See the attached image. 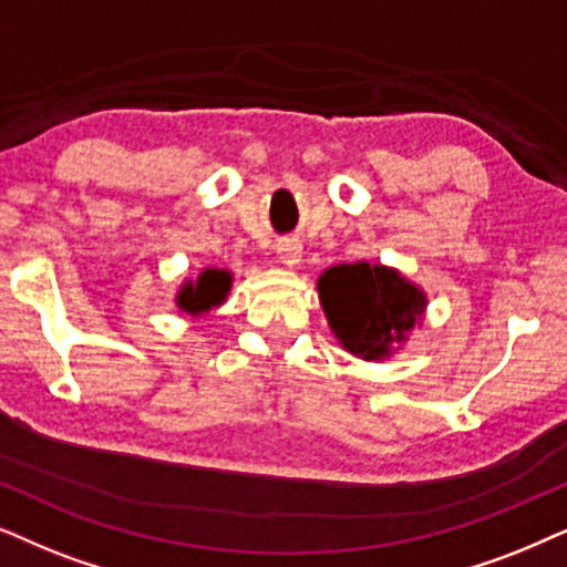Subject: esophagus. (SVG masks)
<instances>
[{
  "label": "esophagus",
  "instance_id": "esophagus-1",
  "mask_svg": "<svg viewBox=\"0 0 567 567\" xmlns=\"http://www.w3.org/2000/svg\"><path fill=\"white\" fill-rule=\"evenodd\" d=\"M277 259L279 264H285V267H298L300 259H303V246H300V240L296 238H285L277 244Z\"/></svg>",
  "mask_w": 567,
  "mask_h": 567
}]
</instances>
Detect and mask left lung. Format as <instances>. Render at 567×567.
<instances>
[{"label": "left lung", "mask_w": 567, "mask_h": 567, "mask_svg": "<svg viewBox=\"0 0 567 567\" xmlns=\"http://www.w3.org/2000/svg\"><path fill=\"white\" fill-rule=\"evenodd\" d=\"M331 334L354 358L389 360L422 327L427 292L386 264H334L316 279Z\"/></svg>", "instance_id": "1"}]
</instances>
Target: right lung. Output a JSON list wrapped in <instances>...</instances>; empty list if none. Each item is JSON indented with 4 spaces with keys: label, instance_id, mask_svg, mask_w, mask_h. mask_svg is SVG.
Here are the masks:
<instances>
[{
    "label": "right lung",
    "instance_id": "right-lung-1",
    "mask_svg": "<svg viewBox=\"0 0 567 567\" xmlns=\"http://www.w3.org/2000/svg\"><path fill=\"white\" fill-rule=\"evenodd\" d=\"M233 288V271L220 269V267H205L196 275V279H184L178 285L176 298L173 303L181 313L194 316V319H202V316L213 313L215 308H220L230 296Z\"/></svg>",
    "mask_w": 567,
    "mask_h": 567
}]
</instances>
